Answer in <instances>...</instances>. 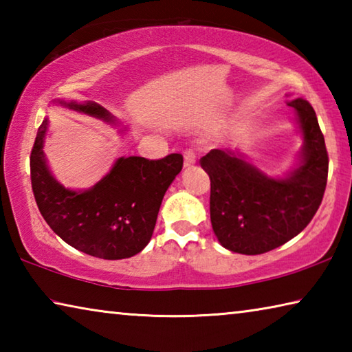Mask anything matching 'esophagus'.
<instances>
[{"label":"esophagus","mask_w":352,"mask_h":352,"mask_svg":"<svg viewBox=\"0 0 352 352\" xmlns=\"http://www.w3.org/2000/svg\"><path fill=\"white\" fill-rule=\"evenodd\" d=\"M183 160H184V168H190V166H194L195 164V153H194V151H186L184 152V155H183Z\"/></svg>","instance_id":"obj_1"}]
</instances>
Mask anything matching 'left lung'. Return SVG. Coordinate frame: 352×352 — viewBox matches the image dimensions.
Returning <instances> with one entry per match:
<instances>
[{"label": "left lung", "mask_w": 352, "mask_h": 352, "mask_svg": "<svg viewBox=\"0 0 352 352\" xmlns=\"http://www.w3.org/2000/svg\"><path fill=\"white\" fill-rule=\"evenodd\" d=\"M302 147L294 168L272 177L239 148H214L200 160L211 180V225L220 245L241 254H262L294 239L323 200L327 152L317 115L306 99L287 100Z\"/></svg>", "instance_id": "8db88e82"}]
</instances>
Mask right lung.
I'll use <instances>...</instances> for the list:
<instances>
[{
	"mask_svg": "<svg viewBox=\"0 0 352 352\" xmlns=\"http://www.w3.org/2000/svg\"><path fill=\"white\" fill-rule=\"evenodd\" d=\"M54 105L119 126L104 107L56 99ZM47 118L31 153V182L41 216L68 245L100 259H126L152 239L166 190L183 168L180 153L162 160L121 157L88 189H69L52 175L43 152Z\"/></svg>",
	"mask_w": 352,
	"mask_h": 352,
	"instance_id": "add662e5",
	"label": "right lung"
}]
</instances>
